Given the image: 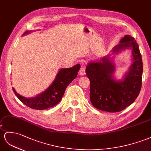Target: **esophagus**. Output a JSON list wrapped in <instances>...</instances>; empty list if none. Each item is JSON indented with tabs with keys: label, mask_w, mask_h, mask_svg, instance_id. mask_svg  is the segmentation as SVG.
Listing matches in <instances>:
<instances>
[{
	"label": "esophagus",
	"mask_w": 151,
	"mask_h": 151,
	"mask_svg": "<svg viewBox=\"0 0 151 151\" xmlns=\"http://www.w3.org/2000/svg\"><path fill=\"white\" fill-rule=\"evenodd\" d=\"M79 75L81 76H83L86 75V68H85V66H83V65H82L80 69Z\"/></svg>",
	"instance_id": "34e87169"
}]
</instances>
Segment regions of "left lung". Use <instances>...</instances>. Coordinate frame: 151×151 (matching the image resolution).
<instances>
[{
	"label": "left lung",
	"mask_w": 151,
	"mask_h": 151,
	"mask_svg": "<svg viewBox=\"0 0 151 151\" xmlns=\"http://www.w3.org/2000/svg\"><path fill=\"white\" fill-rule=\"evenodd\" d=\"M131 50L132 64L121 80L115 78V65L110 53L99 60H91L86 72L90 80V99L96 109L109 112H118L131 105L140 93L143 63L138 45L129 35L122 37L111 52ZM115 56V55H114Z\"/></svg>",
	"instance_id": "1"
}]
</instances>
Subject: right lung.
Segmentation results:
<instances>
[{"label": "right lung", "mask_w": 151, "mask_h": 151, "mask_svg": "<svg viewBox=\"0 0 151 151\" xmlns=\"http://www.w3.org/2000/svg\"><path fill=\"white\" fill-rule=\"evenodd\" d=\"M32 30H27L23 36L28 34ZM80 64L70 68H62L55 76V80L46 89L34 98H25L17 93L14 88L13 91L20 101L30 109L42 110L57 105L63 98L65 88L75 79L80 70Z\"/></svg>", "instance_id": "1"}]
</instances>
